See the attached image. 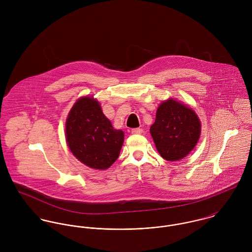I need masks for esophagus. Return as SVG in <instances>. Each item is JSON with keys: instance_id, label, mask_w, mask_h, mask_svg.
I'll list each match as a JSON object with an SVG mask.
<instances>
[{"instance_id": "esophagus-1", "label": "esophagus", "mask_w": 252, "mask_h": 252, "mask_svg": "<svg viewBox=\"0 0 252 252\" xmlns=\"http://www.w3.org/2000/svg\"><path fill=\"white\" fill-rule=\"evenodd\" d=\"M143 133V129L141 128H135V129H132V134H135V135H140Z\"/></svg>"}]
</instances>
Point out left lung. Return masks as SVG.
<instances>
[{
	"instance_id": "1",
	"label": "left lung",
	"mask_w": 252,
	"mask_h": 252,
	"mask_svg": "<svg viewBox=\"0 0 252 252\" xmlns=\"http://www.w3.org/2000/svg\"><path fill=\"white\" fill-rule=\"evenodd\" d=\"M150 134L165 160L178 161L188 155L198 143L201 122L192 108L170 99L157 108Z\"/></svg>"
}]
</instances>
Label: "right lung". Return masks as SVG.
Returning a JSON list of instances; mask_svg holds the SVG:
<instances>
[{"label":"right lung","instance_id":"add662e5","mask_svg":"<svg viewBox=\"0 0 252 252\" xmlns=\"http://www.w3.org/2000/svg\"><path fill=\"white\" fill-rule=\"evenodd\" d=\"M66 140L81 163L92 169L106 170L119 156L124 133L112 127L96 99L82 97L68 115Z\"/></svg>","mask_w":252,"mask_h":252}]
</instances>
